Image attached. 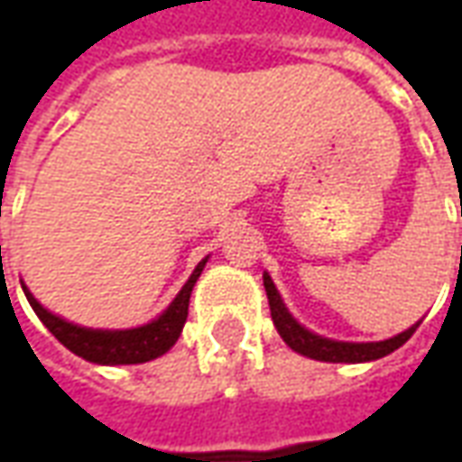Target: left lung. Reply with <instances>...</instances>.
I'll return each instance as SVG.
<instances>
[{
    "mask_svg": "<svg viewBox=\"0 0 462 462\" xmlns=\"http://www.w3.org/2000/svg\"><path fill=\"white\" fill-rule=\"evenodd\" d=\"M262 280H264V291H267V300H270L272 321H274V327L280 331V337L284 339V344L290 348H294L301 356L317 358V361H329V364H364V361H376V358L386 356L391 351H396L398 346H403V344L413 337V331L418 329V324H420V321H418L411 329L401 331L398 337L386 341L354 344V341L324 339L319 334H311L310 329H304L300 321L291 317L267 272H264Z\"/></svg>",
    "mask_w": 462,
    "mask_h": 462,
    "instance_id": "left-lung-1",
    "label": "left lung"
}]
</instances>
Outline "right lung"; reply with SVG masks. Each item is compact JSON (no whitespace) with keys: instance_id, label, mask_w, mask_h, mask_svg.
I'll list each match as a JSON object with an SVG mask.
<instances>
[{"instance_id":"right-lung-1","label":"right lung","mask_w":462,"mask_h":462,"mask_svg":"<svg viewBox=\"0 0 462 462\" xmlns=\"http://www.w3.org/2000/svg\"><path fill=\"white\" fill-rule=\"evenodd\" d=\"M205 262H208V257L195 267L190 280L185 282V287L178 291V297L171 301V307L162 311L158 319H152L151 324H143V327H135V329H86V327L71 324V321L61 319V317L44 310L24 284H22V290H24L32 310L36 311V317L44 321L46 329L51 331L69 351H74L76 356L86 358L91 364H104V366L143 364V361L162 356L178 341L182 327H185V319H188L192 287L200 277Z\"/></svg>"}]
</instances>
